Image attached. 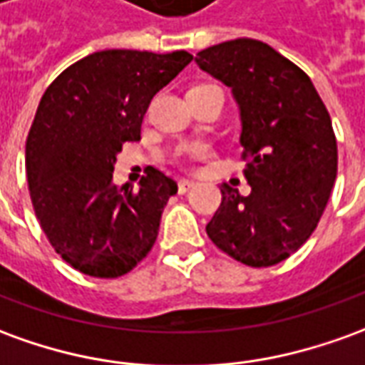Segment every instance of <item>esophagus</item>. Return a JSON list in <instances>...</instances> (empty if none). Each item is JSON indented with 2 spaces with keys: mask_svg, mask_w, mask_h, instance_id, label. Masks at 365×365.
Wrapping results in <instances>:
<instances>
[{
  "mask_svg": "<svg viewBox=\"0 0 365 365\" xmlns=\"http://www.w3.org/2000/svg\"><path fill=\"white\" fill-rule=\"evenodd\" d=\"M193 185H195V182H191V180H185V178H182V180L178 182V190H180V193H185V191H190Z\"/></svg>",
  "mask_w": 365,
  "mask_h": 365,
  "instance_id": "obj_1",
  "label": "esophagus"
}]
</instances>
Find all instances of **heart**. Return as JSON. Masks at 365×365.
<instances>
[{
    "mask_svg": "<svg viewBox=\"0 0 365 365\" xmlns=\"http://www.w3.org/2000/svg\"><path fill=\"white\" fill-rule=\"evenodd\" d=\"M191 154H193V156H203V148H193Z\"/></svg>",
    "mask_w": 365,
    "mask_h": 365,
    "instance_id": "b5f03b06",
    "label": "heart"
}]
</instances>
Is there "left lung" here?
Instances as JSON below:
<instances>
[{
    "label": "left lung",
    "instance_id": "left-lung-1",
    "mask_svg": "<svg viewBox=\"0 0 365 365\" xmlns=\"http://www.w3.org/2000/svg\"><path fill=\"white\" fill-rule=\"evenodd\" d=\"M195 63L231 88L251 185L241 195L223 183L205 231L235 261L272 267L307 243L328 203L338 170L330 114L307 73L262 41H225Z\"/></svg>",
    "mask_w": 365,
    "mask_h": 365
}]
</instances>
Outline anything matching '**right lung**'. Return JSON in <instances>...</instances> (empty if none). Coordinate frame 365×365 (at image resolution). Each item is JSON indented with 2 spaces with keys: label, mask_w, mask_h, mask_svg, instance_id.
I'll list each match as a JSON object with an SVG mask.
<instances>
[{
  "label": "right lung",
  "mask_w": 365,
  "mask_h": 365,
  "mask_svg": "<svg viewBox=\"0 0 365 365\" xmlns=\"http://www.w3.org/2000/svg\"><path fill=\"white\" fill-rule=\"evenodd\" d=\"M185 51L106 49L76 61L41 98L25 168L41 229L88 277L130 272L154 247L178 183L150 168L132 191L112 183L124 142L140 140L148 104L191 63Z\"/></svg>",
  "instance_id": "obj_1"
}]
</instances>
